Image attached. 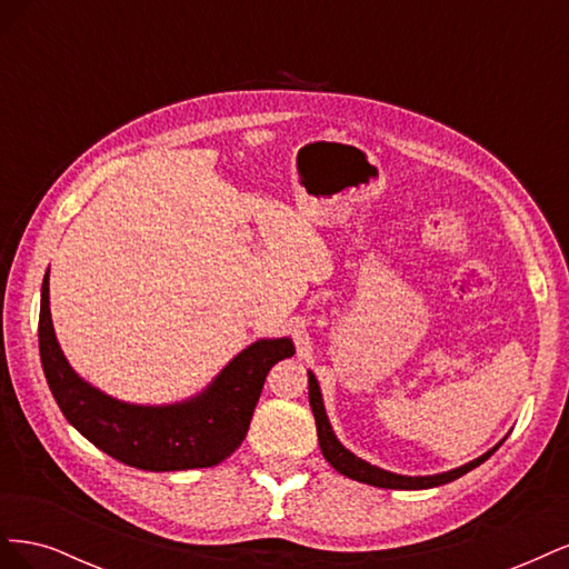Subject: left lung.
<instances>
[{"label": "left lung", "instance_id": "obj_1", "mask_svg": "<svg viewBox=\"0 0 569 569\" xmlns=\"http://www.w3.org/2000/svg\"><path fill=\"white\" fill-rule=\"evenodd\" d=\"M308 401H311L313 408V416H316V427H318V443H320V451L325 456V460L332 465V468L341 475H347L356 481H363V485L370 487H380V489H406V491H416V489H432V487H441V485H449V481L462 477L465 472L475 470L477 465L485 462L498 446H493L491 451H487L485 456H479L477 460L468 462V465H460L456 470L449 472H441V475H427V477H406V475H396V472H387L382 468H375V465L366 462L356 458L349 449H343L341 441L335 437L332 432V425L327 420V412L322 406V393L318 387V380L313 372H308Z\"/></svg>", "mask_w": 569, "mask_h": 569}]
</instances>
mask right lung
Returning <instances> with one entry per match:
<instances>
[{
    "label": "right lung",
    "instance_id": "obj_1",
    "mask_svg": "<svg viewBox=\"0 0 569 569\" xmlns=\"http://www.w3.org/2000/svg\"><path fill=\"white\" fill-rule=\"evenodd\" d=\"M40 358L47 385L78 432L111 458L149 472L213 468L242 446L268 370L295 356L291 339H258L189 401L134 406L94 389L68 366L49 313V270L40 301Z\"/></svg>",
    "mask_w": 569,
    "mask_h": 569
}]
</instances>
